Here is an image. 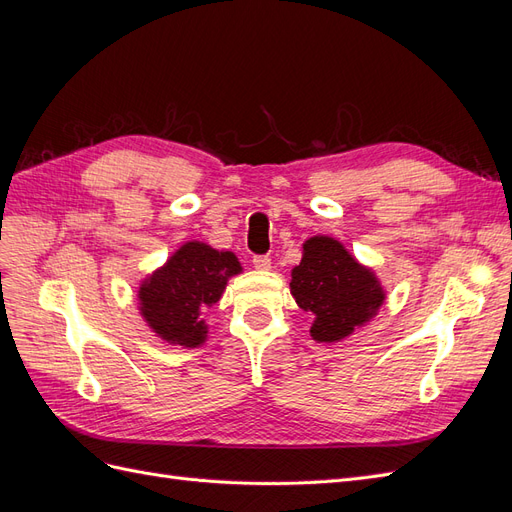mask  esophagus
Here are the masks:
<instances>
[{
	"instance_id": "obj_1",
	"label": "esophagus",
	"mask_w": 512,
	"mask_h": 512,
	"mask_svg": "<svg viewBox=\"0 0 512 512\" xmlns=\"http://www.w3.org/2000/svg\"><path fill=\"white\" fill-rule=\"evenodd\" d=\"M254 267L258 271H269L271 269V258L269 256H254Z\"/></svg>"
}]
</instances>
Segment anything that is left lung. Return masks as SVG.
Here are the masks:
<instances>
[{
	"label": "left lung",
	"instance_id": "8db88e82",
	"mask_svg": "<svg viewBox=\"0 0 512 512\" xmlns=\"http://www.w3.org/2000/svg\"><path fill=\"white\" fill-rule=\"evenodd\" d=\"M290 294L314 322L309 335L318 344H335L376 318L386 292L369 267L361 265L342 241L309 237L303 258L290 273Z\"/></svg>",
	"mask_w": 512,
	"mask_h": 512
}]
</instances>
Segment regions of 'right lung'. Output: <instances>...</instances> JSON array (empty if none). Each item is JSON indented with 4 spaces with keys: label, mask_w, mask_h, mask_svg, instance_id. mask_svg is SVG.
<instances>
[{
    "label": "right lung",
    "mask_w": 512,
    "mask_h": 512,
    "mask_svg": "<svg viewBox=\"0 0 512 512\" xmlns=\"http://www.w3.org/2000/svg\"><path fill=\"white\" fill-rule=\"evenodd\" d=\"M241 271L232 252L188 241L138 286V312L162 342L198 348L207 342L203 312L222 299L230 277Z\"/></svg>",
    "instance_id": "1"
}]
</instances>
